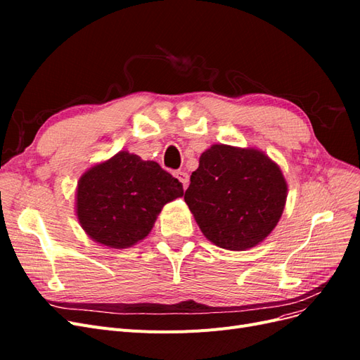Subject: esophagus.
<instances>
[{"label":"esophagus","instance_id":"obj_1","mask_svg":"<svg viewBox=\"0 0 360 360\" xmlns=\"http://www.w3.org/2000/svg\"><path fill=\"white\" fill-rule=\"evenodd\" d=\"M174 176H176V177L179 179V181L183 184V188H184V189L188 188V184H189V176H188V172H184V171H177L176 174H174Z\"/></svg>","mask_w":360,"mask_h":360}]
</instances>
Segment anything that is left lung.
Returning <instances> with one entry per match:
<instances>
[{
  "label": "left lung",
  "mask_w": 360,
  "mask_h": 360,
  "mask_svg": "<svg viewBox=\"0 0 360 360\" xmlns=\"http://www.w3.org/2000/svg\"><path fill=\"white\" fill-rule=\"evenodd\" d=\"M287 192L284 174L261 150L214 144L201 155L184 201L205 238L246 250L274 231Z\"/></svg>",
  "instance_id": "8db88e82"
}]
</instances>
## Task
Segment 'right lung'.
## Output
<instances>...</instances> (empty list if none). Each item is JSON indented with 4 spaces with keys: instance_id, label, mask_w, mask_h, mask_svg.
<instances>
[{
    "instance_id": "add662e5",
    "label": "right lung",
    "mask_w": 360,
    "mask_h": 360,
    "mask_svg": "<svg viewBox=\"0 0 360 360\" xmlns=\"http://www.w3.org/2000/svg\"><path fill=\"white\" fill-rule=\"evenodd\" d=\"M179 197L181 183L158 162L118 151L81 176L76 216L94 242L124 249L146 238L162 207Z\"/></svg>"
}]
</instances>
